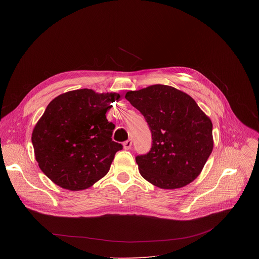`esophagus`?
I'll return each instance as SVG.
<instances>
[{"label":"esophagus","mask_w":259,"mask_h":259,"mask_svg":"<svg viewBox=\"0 0 259 259\" xmlns=\"http://www.w3.org/2000/svg\"><path fill=\"white\" fill-rule=\"evenodd\" d=\"M123 145H124V149H125V150H130L131 146H132V140H131V139L126 140V141L123 143Z\"/></svg>","instance_id":"obj_1"}]
</instances>
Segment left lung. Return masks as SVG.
<instances>
[{
  "instance_id": "1",
  "label": "left lung",
  "mask_w": 259,
  "mask_h": 259,
  "mask_svg": "<svg viewBox=\"0 0 259 259\" xmlns=\"http://www.w3.org/2000/svg\"><path fill=\"white\" fill-rule=\"evenodd\" d=\"M125 98L143 115L152 149L135 158L141 176L164 190L186 187L213 150L212 122L187 93L167 85L129 91Z\"/></svg>"
}]
</instances>
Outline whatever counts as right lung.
I'll return each instance as SVG.
<instances>
[{
	"instance_id": "1",
	"label": "right lung",
	"mask_w": 259,
	"mask_h": 259,
	"mask_svg": "<svg viewBox=\"0 0 259 259\" xmlns=\"http://www.w3.org/2000/svg\"><path fill=\"white\" fill-rule=\"evenodd\" d=\"M118 93L91 89L55 97L35 124L31 142L43 173L58 187L82 191L108 172L121 143L112 140L115 125L106 119Z\"/></svg>"
}]
</instances>
